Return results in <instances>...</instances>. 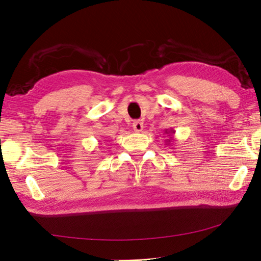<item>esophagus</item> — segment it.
Returning a JSON list of instances; mask_svg holds the SVG:
<instances>
[{"label": "esophagus", "instance_id": "obj_1", "mask_svg": "<svg viewBox=\"0 0 261 261\" xmlns=\"http://www.w3.org/2000/svg\"><path fill=\"white\" fill-rule=\"evenodd\" d=\"M143 129V123L141 121H135L134 122V130L136 132H141Z\"/></svg>", "mask_w": 261, "mask_h": 261}]
</instances>
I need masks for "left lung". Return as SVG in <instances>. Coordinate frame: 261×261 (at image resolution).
Returning <instances> with one entry per match:
<instances>
[{
    "instance_id": "1",
    "label": "left lung",
    "mask_w": 261,
    "mask_h": 261,
    "mask_svg": "<svg viewBox=\"0 0 261 261\" xmlns=\"http://www.w3.org/2000/svg\"><path fill=\"white\" fill-rule=\"evenodd\" d=\"M165 134H168V135H171V136H174V134H175V131H174V129H170V130H166L165 131ZM173 141V138L170 137V139H168L167 140V145H169V143Z\"/></svg>"
}]
</instances>
